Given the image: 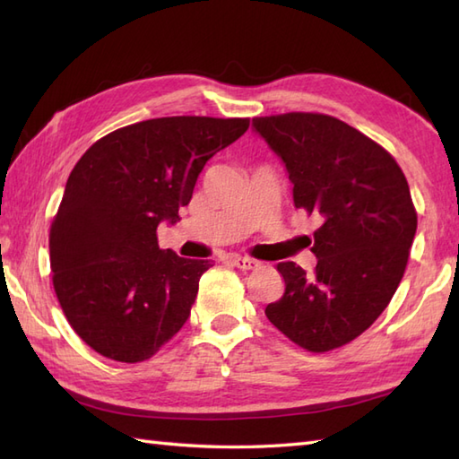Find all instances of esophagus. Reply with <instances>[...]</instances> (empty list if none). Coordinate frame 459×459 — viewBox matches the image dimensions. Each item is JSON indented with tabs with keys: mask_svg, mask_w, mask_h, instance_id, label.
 Masks as SVG:
<instances>
[{
	"mask_svg": "<svg viewBox=\"0 0 459 459\" xmlns=\"http://www.w3.org/2000/svg\"><path fill=\"white\" fill-rule=\"evenodd\" d=\"M230 262H232V264H235L237 268H240V270H255V268L260 266L258 260L248 258V256H232Z\"/></svg>",
	"mask_w": 459,
	"mask_h": 459,
	"instance_id": "esophagus-1",
	"label": "esophagus"
}]
</instances>
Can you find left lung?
<instances>
[{"instance_id":"obj_1","label":"left lung","mask_w":459,"mask_h":459,"mask_svg":"<svg viewBox=\"0 0 459 459\" xmlns=\"http://www.w3.org/2000/svg\"><path fill=\"white\" fill-rule=\"evenodd\" d=\"M284 161L294 204L324 221L314 232V274L280 262L284 296L266 317L311 353L347 345L375 324L404 276L416 209L396 160L333 116L288 112L252 118Z\"/></svg>"}]
</instances>
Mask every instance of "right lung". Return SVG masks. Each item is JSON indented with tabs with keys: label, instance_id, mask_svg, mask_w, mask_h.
<instances>
[{
	"label": "right lung",
	"instance_id": "right-lung-1",
	"mask_svg": "<svg viewBox=\"0 0 459 459\" xmlns=\"http://www.w3.org/2000/svg\"><path fill=\"white\" fill-rule=\"evenodd\" d=\"M248 126L209 116L143 120L104 135L76 161L48 250L58 304L96 353L140 363L187 321L211 262L160 248L158 227L179 221L204 163Z\"/></svg>",
	"mask_w": 459,
	"mask_h": 459
}]
</instances>
